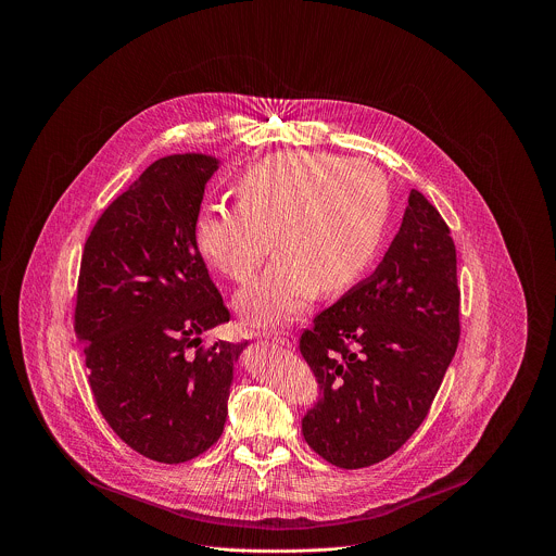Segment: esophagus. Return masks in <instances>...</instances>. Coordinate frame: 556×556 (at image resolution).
Wrapping results in <instances>:
<instances>
[{"instance_id":"obj_1","label":"esophagus","mask_w":556,"mask_h":556,"mask_svg":"<svg viewBox=\"0 0 556 556\" xmlns=\"http://www.w3.org/2000/svg\"><path fill=\"white\" fill-rule=\"evenodd\" d=\"M268 339L277 345H290L292 343V337L288 332H268Z\"/></svg>"}]
</instances>
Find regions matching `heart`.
Wrapping results in <instances>:
<instances>
[{"instance_id": "obj_1", "label": "heart", "mask_w": 556, "mask_h": 556, "mask_svg": "<svg viewBox=\"0 0 556 556\" xmlns=\"http://www.w3.org/2000/svg\"><path fill=\"white\" fill-rule=\"evenodd\" d=\"M237 193V206L200 211L193 242L211 268L242 286L273 244L275 262L237 299L253 324L286 321L314 292L350 288L374 262L389 215V187L376 167L324 153L264 157L242 174Z\"/></svg>"}]
</instances>
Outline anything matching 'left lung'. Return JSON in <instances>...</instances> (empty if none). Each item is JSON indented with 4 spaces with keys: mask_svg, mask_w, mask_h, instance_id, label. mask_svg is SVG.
<instances>
[{
    "mask_svg": "<svg viewBox=\"0 0 556 556\" xmlns=\"http://www.w3.org/2000/svg\"><path fill=\"white\" fill-rule=\"evenodd\" d=\"M459 341L451 228L416 189L382 262L314 316L299 350L319 382L305 442L339 468L399 451L427 418Z\"/></svg>",
    "mask_w": 556,
    "mask_h": 556,
    "instance_id": "obj_1",
    "label": "left lung"
}]
</instances>
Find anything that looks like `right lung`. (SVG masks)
I'll list each match as a JSON object with an SVG mask.
<instances>
[{
  "instance_id": "right-lung-1",
  "label": "right lung",
  "mask_w": 556,
  "mask_h": 556,
  "mask_svg": "<svg viewBox=\"0 0 556 556\" xmlns=\"http://www.w3.org/2000/svg\"><path fill=\"white\" fill-rule=\"evenodd\" d=\"M215 169L202 153L149 165L101 213L78 270L74 334L94 403L127 446L163 464L219 440L232 363L247 345L200 339L230 319L193 242Z\"/></svg>"
}]
</instances>
